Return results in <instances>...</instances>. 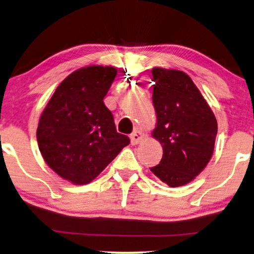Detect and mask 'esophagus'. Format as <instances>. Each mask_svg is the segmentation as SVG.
Segmentation results:
<instances>
[{"mask_svg":"<svg viewBox=\"0 0 254 254\" xmlns=\"http://www.w3.org/2000/svg\"><path fill=\"white\" fill-rule=\"evenodd\" d=\"M143 133L141 132V130L140 129H136L134 130V132L130 134V142H132V145H137V143H139L140 141H141V140L143 139Z\"/></svg>","mask_w":254,"mask_h":254,"instance_id":"obj_1","label":"esophagus"}]
</instances>
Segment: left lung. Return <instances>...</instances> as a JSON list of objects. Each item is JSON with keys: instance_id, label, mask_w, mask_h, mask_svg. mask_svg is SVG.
<instances>
[{"instance_id": "1", "label": "left lung", "mask_w": 254, "mask_h": 254, "mask_svg": "<svg viewBox=\"0 0 254 254\" xmlns=\"http://www.w3.org/2000/svg\"><path fill=\"white\" fill-rule=\"evenodd\" d=\"M153 105L156 127L153 136L162 145L154 175L171 187L189 184L213 154L217 119L192 79L184 71L153 68Z\"/></svg>"}]
</instances>
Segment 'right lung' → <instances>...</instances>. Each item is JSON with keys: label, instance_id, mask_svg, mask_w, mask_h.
<instances>
[{"label": "right lung", "instance_id": "obj_1", "mask_svg": "<svg viewBox=\"0 0 254 254\" xmlns=\"http://www.w3.org/2000/svg\"><path fill=\"white\" fill-rule=\"evenodd\" d=\"M117 68L89 65L59 84L41 115L36 137L45 161L75 185L95 179L125 146L114 118L103 103Z\"/></svg>", "mask_w": 254, "mask_h": 254}]
</instances>
